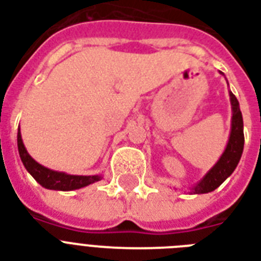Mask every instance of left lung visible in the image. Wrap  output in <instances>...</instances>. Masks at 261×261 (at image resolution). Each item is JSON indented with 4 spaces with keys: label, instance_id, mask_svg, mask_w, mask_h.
<instances>
[{
    "label": "left lung",
    "instance_id": "1",
    "mask_svg": "<svg viewBox=\"0 0 261 261\" xmlns=\"http://www.w3.org/2000/svg\"><path fill=\"white\" fill-rule=\"evenodd\" d=\"M219 74L225 75L222 71H219ZM229 96H230L231 106V124L226 147L218 161L206 172V174L198 182H195L194 186L190 187V194H208L215 188H218L234 172L240 160H241L244 150L243 114L240 111L239 100L231 93V90H229Z\"/></svg>",
    "mask_w": 261,
    "mask_h": 261
}]
</instances>
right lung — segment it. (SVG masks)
<instances>
[{
  "label": "right lung",
  "instance_id": "1",
  "mask_svg": "<svg viewBox=\"0 0 261 261\" xmlns=\"http://www.w3.org/2000/svg\"><path fill=\"white\" fill-rule=\"evenodd\" d=\"M17 147L18 154L21 159L22 165L25 167L27 172L36 180L42 187L47 190L54 191H74L84 188V187L93 184L101 180V174H90V176H83V174H69L65 172L53 171L50 168L43 167L42 164L35 161L27 151L24 142H22L20 127L17 131Z\"/></svg>",
  "mask_w": 261,
  "mask_h": 261
}]
</instances>
